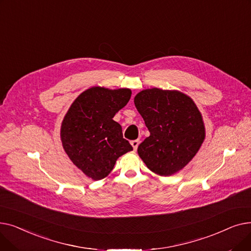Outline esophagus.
<instances>
[{
	"label": "esophagus",
	"instance_id": "esophagus-1",
	"mask_svg": "<svg viewBox=\"0 0 251 251\" xmlns=\"http://www.w3.org/2000/svg\"><path fill=\"white\" fill-rule=\"evenodd\" d=\"M131 146H132L134 151H136L138 146H139V140H132V141H131Z\"/></svg>",
	"mask_w": 251,
	"mask_h": 251
}]
</instances>
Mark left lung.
I'll list each match as a JSON object with an SVG mask.
<instances>
[{"mask_svg":"<svg viewBox=\"0 0 251 251\" xmlns=\"http://www.w3.org/2000/svg\"><path fill=\"white\" fill-rule=\"evenodd\" d=\"M150 136L137 149L147 167L160 176H171L185 167L205 138L201 113L193 100L179 90L148 88L134 98Z\"/></svg>","mask_w":251,"mask_h":251,"instance_id":"obj_1","label":"left lung"}]
</instances>
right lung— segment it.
I'll use <instances>...</instances> for the list:
<instances>
[{"mask_svg": "<svg viewBox=\"0 0 251 251\" xmlns=\"http://www.w3.org/2000/svg\"><path fill=\"white\" fill-rule=\"evenodd\" d=\"M129 88L90 87L66 113L60 131L62 146L72 163L95 181L107 177L121 155L131 151L121 125L113 120L131 98Z\"/></svg>", "mask_w": 251, "mask_h": 251, "instance_id": "add662e5", "label": "right lung"}]
</instances>
